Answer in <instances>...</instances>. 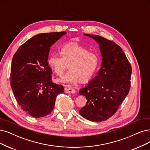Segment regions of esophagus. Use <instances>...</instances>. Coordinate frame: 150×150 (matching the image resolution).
<instances>
[{
    "label": "esophagus",
    "mask_w": 150,
    "mask_h": 150,
    "mask_svg": "<svg viewBox=\"0 0 150 150\" xmlns=\"http://www.w3.org/2000/svg\"><path fill=\"white\" fill-rule=\"evenodd\" d=\"M65 91L67 93H75V90L72 88H65Z\"/></svg>",
    "instance_id": "1"
}]
</instances>
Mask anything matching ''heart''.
<instances>
[{"label": "heart", "instance_id": "1", "mask_svg": "<svg viewBox=\"0 0 150 150\" xmlns=\"http://www.w3.org/2000/svg\"><path fill=\"white\" fill-rule=\"evenodd\" d=\"M60 55L52 54L47 63L57 75H61L68 68L70 70L58 80L64 83H81L90 81L98 68L99 58L94 52L76 42H69L61 47Z\"/></svg>", "mask_w": 150, "mask_h": 150}]
</instances>
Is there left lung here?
<instances>
[{"instance_id":"left-lung-1","label":"left lung","mask_w":150,"mask_h":150,"mask_svg":"<svg viewBox=\"0 0 150 150\" xmlns=\"http://www.w3.org/2000/svg\"><path fill=\"white\" fill-rule=\"evenodd\" d=\"M99 44L101 67L98 75L79 91L86 104L79 110L85 119L93 122L106 120L118 110L130 90L132 67L122 48L102 36L85 34Z\"/></svg>"}]
</instances>
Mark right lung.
Returning a JSON list of instances; mask_svg holds the SVG:
<instances>
[{
	"instance_id": "1",
	"label": "right lung",
	"mask_w": 150,
	"mask_h": 150,
	"mask_svg": "<svg viewBox=\"0 0 150 150\" xmlns=\"http://www.w3.org/2000/svg\"><path fill=\"white\" fill-rule=\"evenodd\" d=\"M65 34L61 31L35 35L22 44L13 57L11 88L20 108L33 117L51 113L57 95L64 92L62 85L52 82L47 60L50 47Z\"/></svg>"
}]
</instances>
